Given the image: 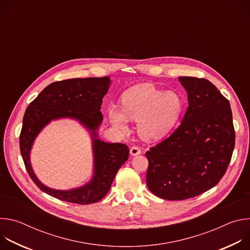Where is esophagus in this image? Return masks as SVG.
I'll list each match as a JSON object with an SVG mask.
<instances>
[{"mask_svg": "<svg viewBox=\"0 0 250 250\" xmlns=\"http://www.w3.org/2000/svg\"><path fill=\"white\" fill-rule=\"evenodd\" d=\"M129 152H130V154H131L132 156H135V155H139V154L141 153V149H140L138 146H132V147L130 148Z\"/></svg>", "mask_w": 250, "mask_h": 250, "instance_id": "esophagus-1", "label": "esophagus"}]
</instances>
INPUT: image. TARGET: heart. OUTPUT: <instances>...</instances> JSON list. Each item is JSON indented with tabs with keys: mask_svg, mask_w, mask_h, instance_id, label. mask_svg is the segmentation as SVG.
Here are the masks:
<instances>
[{
	"mask_svg": "<svg viewBox=\"0 0 250 250\" xmlns=\"http://www.w3.org/2000/svg\"><path fill=\"white\" fill-rule=\"evenodd\" d=\"M184 106L180 94L163 91L151 84L130 87L121 97V111L109 109L111 123L122 130L127 121L137 123L139 135L146 140H157L168 134L179 120Z\"/></svg>",
	"mask_w": 250,
	"mask_h": 250,
	"instance_id": "heart-1",
	"label": "heart"
}]
</instances>
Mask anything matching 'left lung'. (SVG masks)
<instances>
[{"label":"left lung","instance_id":"1","mask_svg":"<svg viewBox=\"0 0 250 250\" xmlns=\"http://www.w3.org/2000/svg\"><path fill=\"white\" fill-rule=\"evenodd\" d=\"M188 93L180 125L146 151V184L155 196L186 200L215 187L225 175L235 144L229 102L208 80L179 77Z\"/></svg>","mask_w":250,"mask_h":250}]
</instances>
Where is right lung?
Returning a JSON list of instances; mask_svg holds the SVG:
<instances>
[{
    "label": "right lung",
    "instance_id": "obj_1",
    "mask_svg": "<svg viewBox=\"0 0 250 250\" xmlns=\"http://www.w3.org/2000/svg\"><path fill=\"white\" fill-rule=\"evenodd\" d=\"M110 77L68 79L51 83L26 108L20 135L21 153L31 180L44 193L61 201L89 205L99 202L110 191L116 174L128 159L124 144H108L98 138L102 124L101 104L110 88ZM77 119L90 131L93 142L94 175L90 183L71 190H55L43 186L35 176L29 159L33 141L51 120Z\"/></svg>",
    "mask_w": 250,
    "mask_h": 250
}]
</instances>
